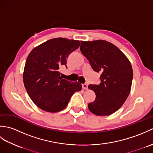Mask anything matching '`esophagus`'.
Returning a JSON list of instances; mask_svg holds the SVG:
<instances>
[{
	"mask_svg": "<svg viewBox=\"0 0 153 153\" xmlns=\"http://www.w3.org/2000/svg\"><path fill=\"white\" fill-rule=\"evenodd\" d=\"M82 87H83V89L85 90L88 89V85H87V84H86V83L82 84Z\"/></svg>",
	"mask_w": 153,
	"mask_h": 153,
	"instance_id": "1",
	"label": "esophagus"
}]
</instances>
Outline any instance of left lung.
<instances>
[{"mask_svg":"<svg viewBox=\"0 0 153 153\" xmlns=\"http://www.w3.org/2000/svg\"><path fill=\"white\" fill-rule=\"evenodd\" d=\"M80 51L93 70L101 74L99 85L88 86L96 95L95 101L89 103V110L97 116L112 114L123 105L130 93V62L114 45L103 40L81 41Z\"/></svg>","mask_w":153,"mask_h":153,"instance_id":"obj_1","label":"left lung"}]
</instances>
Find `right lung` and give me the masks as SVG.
Segmentation results:
<instances>
[{"label":"right lung","instance_id":"right-lung-1","mask_svg":"<svg viewBox=\"0 0 153 153\" xmlns=\"http://www.w3.org/2000/svg\"><path fill=\"white\" fill-rule=\"evenodd\" d=\"M79 41L54 38L34 48L29 54L23 75L25 88L39 108L50 112L64 109L82 84L62 79L59 68L79 47Z\"/></svg>","mask_w":153,"mask_h":153}]
</instances>
